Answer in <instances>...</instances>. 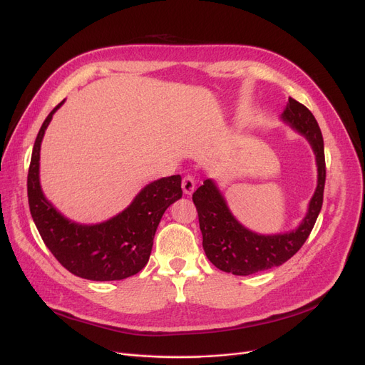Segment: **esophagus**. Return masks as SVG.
<instances>
[{"instance_id": "obj_1", "label": "esophagus", "mask_w": 365, "mask_h": 365, "mask_svg": "<svg viewBox=\"0 0 365 365\" xmlns=\"http://www.w3.org/2000/svg\"><path fill=\"white\" fill-rule=\"evenodd\" d=\"M182 189H183V192L186 194V195H190L194 192V189H195V180H194V178L192 176H185L183 179H182Z\"/></svg>"}]
</instances>
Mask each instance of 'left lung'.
I'll return each mask as SVG.
<instances>
[{
  "label": "left lung",
  "instance_id": "8db88e82",
  "mask_svg": "<svg viewBox=\"0 0 365 365\" xmlns=\"http://www.w3.org/2000/svg\"><path fill=\"white\" fill-rule=\"evenodd\" d=\"M282 120L309 140L318 165V185L308 215L296 231L282 235H257L240 225L212 180H205L192 195L198 212L205 256L217 269L234 275H252L292 259L308 240L321 212L325 186L324 140L312 112L289 98Z\"/></svg>",
  "mask_w": 365,
  "mask_h": 365
}]
</instances>
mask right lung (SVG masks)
Here are the masks:
<instances>
[{
  "mask_svg": "<svg viewBox=\"0 0 365 365\" xmlns=\"http://www.w3.org/2000/svg\"><path fill=\"white\" fill-rule=\"evenodd\" d=\"M57 105L35 139L29 171L28 201L44 244L63 267L91 281H115L136 275L149 260L153 237L165 210L182 198V178H163L149 183L118 216L99 225H78L63 217L46 200L40 186V148Z\"/></svg>",
  "mask_w": 365,
  "mask_h": 365,
  "instance_id": "1",
  "label": "right lung"
}]
</instances>
